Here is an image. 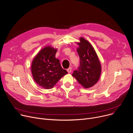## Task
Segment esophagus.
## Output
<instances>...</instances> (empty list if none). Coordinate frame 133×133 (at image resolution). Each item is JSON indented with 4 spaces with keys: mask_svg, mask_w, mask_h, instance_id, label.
Listing matches in <instances>:
<instances>
[{
    "mask_svg": "<svg viewBox=\"0 0 133 133\" xmlns=\"http://www.w3.org/2000/svg\"><path fill=\"white\" fill-rule=\"evenodd\" d=\"M67 71H68V73H70V72H71V71H72V69H71V67L67 69Z\"/></svg>",
    "mask_w": 133,
    "mask_h": 133,
    "instance_id": "1",
    "label": "esophagus"
}]
</instances>
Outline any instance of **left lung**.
Instances as JSON below:
<instances>
[{
  "label": "left lung",
  "instance_id": "8db88e82",
  "mask_svg": "<svg viewBox=\"0 0 133 133\" xmlns=\"http://www.w3.org/2000/svg\"><path fill=\"white\" fill-rule=\"evenodd\" d=\"M77 50L80 58V66L72 76L85 88L95 85L101 74V65L94 48L84 38H80Z\"/></svg>",
  "mask_w": 133,
  "mask_h": 133
}]
</instances>
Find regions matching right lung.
<instances>
[{
	"mask_svg": "<svg viewBox=\"0 0 133 133\" xmlns=\"http://www.w3.org/2000/svg\"><path fill=\"white\" fill-rule=\"evenodd\" d=\"M57 49L51 46L43 48L34 58L31 72L35 82L45 89H51L68 74L55 58Z\"/></svg>",
	"mask_w": 133,
	"mask_h": 133,
	"instance_id": "obj_1",
	"label": "right lung"
}]
</instances>
